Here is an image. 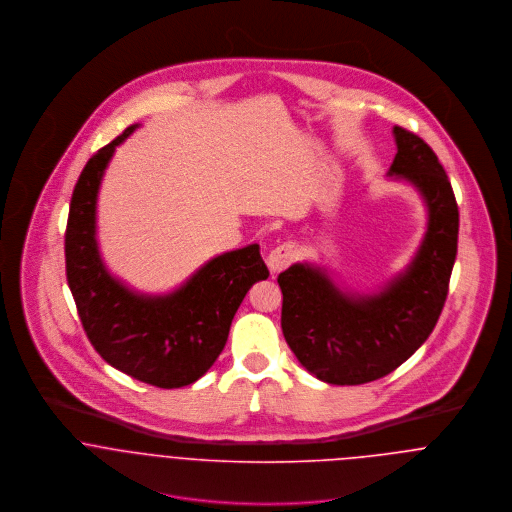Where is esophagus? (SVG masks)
<instances>
[{
  "label": "esophagus",
  "instance_id": "esophagus-1",
  "mask_svg": "<svg viewBox=\"0 0 512 512\" xmlns=\"http://www.w3.org/2000/svg\"><path fill=\"white\" fill-rule=\"evenodd\" d=\"M297 258V246L295 242H284L280 246H276L270 254H268V266L274 274L286 270L292 262Z\"/></svg>",
  "mask_w": 512,
  "mask_h": 512
}]
</instances>
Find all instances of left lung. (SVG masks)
<instances>
[{
  "mask_svg": "<svg viewBox=\"0 0 512 512\" xmlns=\"http://www.w3.org/2000/svg\"><path fill=\"white\" fill-rule=\"evenodd\" d=\"M388 177L412 185L428 222L410 264L372 293L347 292L329 272L295 262L278 276L282 331L301 366L327 384L372 382L408 361L443 309L457 254L459 211L438 155L416 134L392 128Z\"/></svg>",
  "mask_w": 512,
  "mask_h": 512,
  "instance_id": "1",
  "label": "left lung"
}]
</instances>
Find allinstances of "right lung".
I'll return each mask as SVG.
<instances>
[{
  "label": "right lung",
  "mask_w": 512,
  "mask_h": 512,
  "mask_svg": "<svg viewBox=\"0 0 512 512\" xmlns=\"http://www.w3.org/2000/svg\"><path fill=\"white\" fill-rule=\"evenodd\" d=\"M136 128L98 149L76 181L67 280L86 337L108 365L157 388H181L215 365L244 295L270 272L260 246L248 244L211 258L173 292H136L110 274L96 238L98 193L116 147Z\"/></svg>",
  "instance_id": "1"
}]
</instances>
